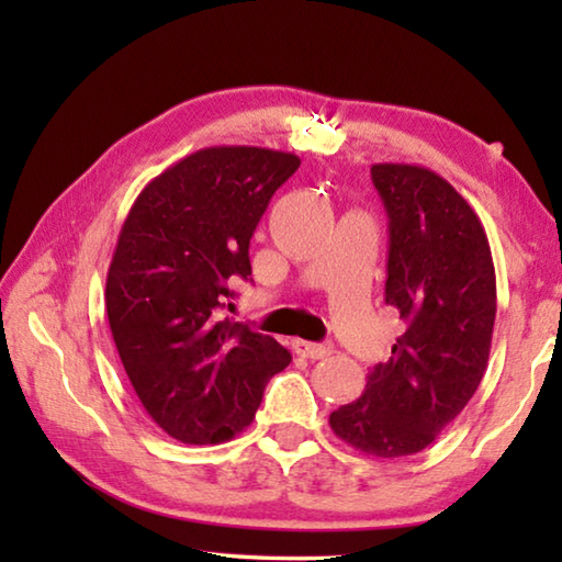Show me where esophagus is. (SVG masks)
I'll list each match as a JSON object with an SVG mask.
<instances>
[{
  "label": "esophagus",
  "instance_id": "34e87169",
  "mask_svg": "<svg viewBox=\"0 0 562 562\" xmlns=\"http://www.w3.org/2000/svg\"><path fill=\"white\" fill-rule=\"evenodd\" d=\"M292 349L307 359H325L331 355V345H315V341H302V339H294Z\"/></svg>",
  "mask_w": 562,
  "mask_h": 562
}]
</instances>
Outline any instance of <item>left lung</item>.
I'll use <instances>...</instances> for the list:
<instances>
[{
  "instance_id": "left-lung-1",
  "label": "left lung",
  "mask_w": 562,
  "mask_h": 562,
  "mask_svg": "<svg viewBox=\"0 0 562 562\" xmlns=\"http://www.w3.org/2000/svg\"><path fill=\"white\" fill-rule=\"evenodd\" d=\"M372 180L389 217L384 300L404 335L329 426L351 449L402 459L434 443L479 389L496 322V270L479 215L449 180L408 164H376Z\"/></svg>"
}]
</instances>
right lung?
Masks as SVG:
<instances>
[{
	"label": "right lung",
	"mask_w": 562,
	"mask_h": 562,
	"mask_svg": "<svg viewBox=\"0 0 562 562\" xmlns=\"http://www.w3.org/2000/svg\"><path fill=\"white\" fill-rule=\"evenodd\" d=\"M300 158L258 146L195 150L140 190L106 278L123 369L148 416L183 443H221L252 424L292 355L217 315L250 280V237Z\"/></svg>",
	"instance_id": "add662e5"
}]
</instances>
